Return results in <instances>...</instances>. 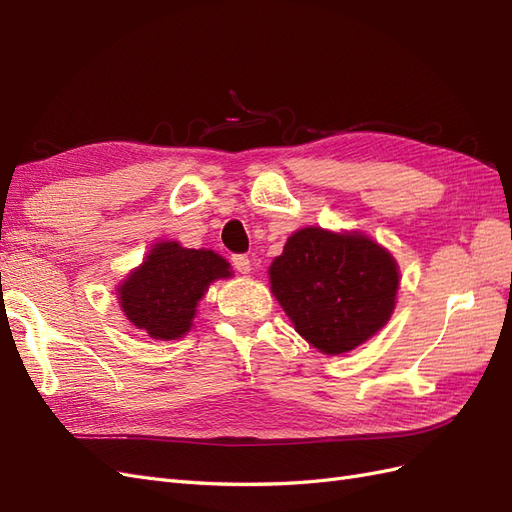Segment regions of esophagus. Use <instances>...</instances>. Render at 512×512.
Masks as SVG:
<instances>
[{
    "label": "esophagus",
    "instance_id": "1",
    "mask_svg": "<svg viewBox=\"0 0 512 512\" xmlns=\"http://www.w3.org/2000/svg\"><path fill=\"white\" fill-rule=\"evenodd\" d=\"M232 267H235L239 273H250V258L245 254H235L232 256Z\"/></svg>",
    "mask_w": 512,
    "mask_h": 512
}]
</instances>
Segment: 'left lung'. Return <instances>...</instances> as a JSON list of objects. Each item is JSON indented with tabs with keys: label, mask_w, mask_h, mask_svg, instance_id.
Wrapping results in <instances>:
<instances>
[{
	"label": "left lung",
	"mask_w": 512,
	"mask_h": 512,
	"mask_svg": "<svg viewBox=\"0 0 512 512\" xmlns=\"http://www.w3.org/2000/svg\"><path fill=\"white\" fill-rule=\"evenodd\" d=\"M271 290L294 329L324 354H344L391 318L399 273L393 256L359 235L303 228L269 269Z\"/></svg>",
	"instance_id": "obj_1"
}]
</instances>
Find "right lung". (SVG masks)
Returning <instances> with one entry per match:
<instances>
[{
  "label": "right lung",
  "instance_id": "right-lung-1",
  "mask_svg": "<svg viewBox=\"0 0 512 512\" xmlns=\"http://www.w3.org/2000/svg\"><path fill=\"white\" fill-rule=\"evenodd\" d=\"M218 277H230L222 256L164 241L153 245L143 265L119 286V303L149 337L177 339L192 329L196 305Z\"/></svg>",
  "mask_w": 512,
  "mask_h": 512
}]
</instances>
